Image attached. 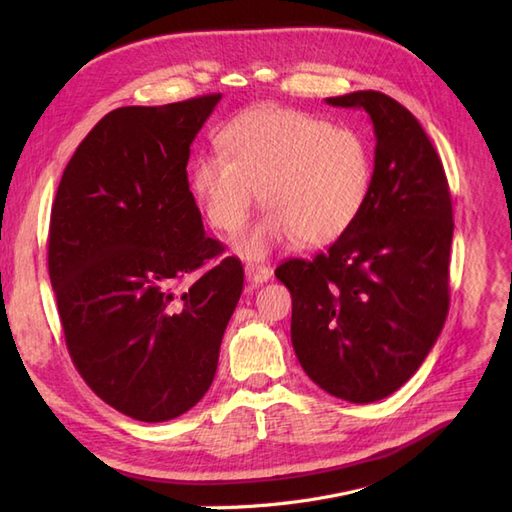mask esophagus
Here are the masks:
<instances>
[{"label": "esophagus", "instance_id": "obj_1", "mask_svg": "<svg viewBox=\"0 0 512 512\" xmlns=\"http://www.w3.org/2000/svg\"><path fill=\"white\" fill-rule=\"evenodd\" d=\"M245 277L252 284L260 286V284H265V282L271 280V269L265 267V265H254V262H252V265H245Z\"/></svg>", "mask_w": 512, "mask_h": 512}]
</instances>
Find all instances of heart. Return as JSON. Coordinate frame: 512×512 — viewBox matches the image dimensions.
Listing matches in <instances>:
<instances>
[{
	"label": "heart",
	"instance_id": "heart-1",
	"mask_svg": "<svg viewBox=\"0 0 512 512\" xmlns=\"http://www.w3.org/2000/svg\"><path fill=\"white\" fill-rule=\"evenodd\" d=\"M222 153H203L190 190L215 230L237 232L258 192L267 211L235 239L237 254L260 260L299 239L327 245L359 218L374 179V153L352 128L297 108L260 106L228 121Z\"/></svg>",
	"mask_w": 512,
	"mask_h": 512
}]
</instances>
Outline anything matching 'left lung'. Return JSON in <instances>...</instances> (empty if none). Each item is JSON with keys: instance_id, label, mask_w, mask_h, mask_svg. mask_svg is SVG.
Returning <instances> with one entry per match:
<instances>
[{"instance_id": "8db88e82", "label": "left lung", "mask_w": 512, "mask_h": 512, "mask_svg": "<svg viewBox=\"0 0 512 512\" xmlns=\"http://www.w3.org/2000/svg\"><path fill=\"white\" fill-rule=\"evenodd\" d=\"M327 104L369 115L371 190L327 254L292 258L275 277L290 290V337L305 374L333 397L371 404L406 384L442 333L451 192L421 123L397 100L352 91Z\"/></svg>"}]
</instances>
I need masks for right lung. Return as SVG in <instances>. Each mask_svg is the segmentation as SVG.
<instances>
[{
  "mask_svg": "<svg viewBox=\"0 0 512 512\" xmlns=\"http://www.w3.org/2000/svg\"><path fill=\"white\" fill-rule=\"evenodd\" d=\"M220 94L121 106L74 151L51 209L49 275L66 346L100 399L162 423L215 378L243 267L205 235L190 145ZM195 282L177 291L185 274Z\"/></svg>",
  "mask_w": 512,
  "mask_h": 512,
  "instance_id": "1",
  "label": "right lung"
}]
</instances>
